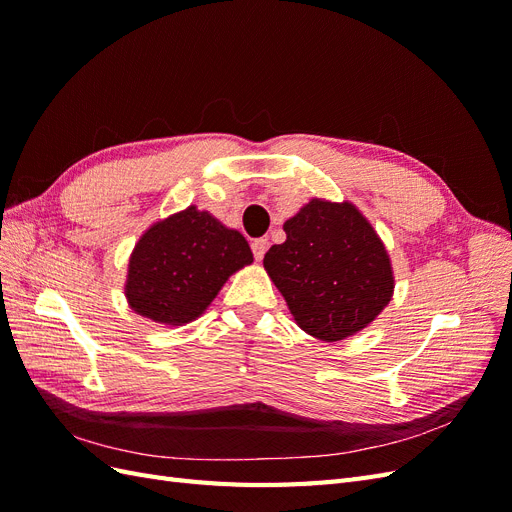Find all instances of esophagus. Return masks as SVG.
Listing matches in <instances>:
<instances>
[{"mask_svg":"<svg viewBox=\"0 0 512 512\" xmlns=\"http://www.w3.org/2000/svg\"><path fill=\"white\" fill-rule=\"evenodd\" d=\"M267 247H269V241L267 239H254L252 241V252H254V258L256 260H262L267 254Z\"/></svg>","mask_w":512,"mask_h":512,"instance_id":"34e87169","label":"esophagus"}]
</instances>
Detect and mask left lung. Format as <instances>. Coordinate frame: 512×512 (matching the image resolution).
<instances>
[{
	"instance_id": "left-lung-1",
	"label": "left lung",
	"mask_w": 512,
	"mask_h": 512,
	"mask_svg": "<svg viewBox=\"0 0 512 512\" xmlns=\"http://www.w3.org/2000/svg\"><path fill=\"white\" fill-rule=\"evenodd\" d=\"M265 254L269 277L299 327L324 342L365 329L393 297V267L378 232L352 203L312 198Z\"/></svg>"
}]
</instances>
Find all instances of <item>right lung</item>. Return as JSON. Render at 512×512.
Masks as SVG:
<instances>
[{
  "instance_id": "add662e5",
  "label": "right lung",
  "mask_w": 512,
  "mask_h": 512,
  "mask_svg": "<svg viewBox=\"0 0 512 512\" xmlns=\"http://www.w3.org/2000/svg\"><path fill=\"white\" fill-rule=\"evenodd\" d=\"M252 260L239 230L192 205L156 222L138 239L126 297L136 314L179 327L203 314L228 277Z\"/></svg>"
}]
</instances>
